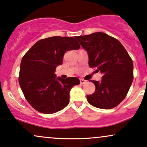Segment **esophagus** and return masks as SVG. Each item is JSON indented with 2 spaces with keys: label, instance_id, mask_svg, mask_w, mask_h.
I'll use <instances>...</instances> for the list:
<instances>
[{
  "label": "esophagus",
  "instance_id": "obj_1",
  "mask_svg": "<svg viewBox=\"0 0 147 147\" xmlns=\"http://www.w3.org/2000/svg\"><path fill=\"white\" fill-rule=\"evenodd\" d=\"M80 84H86V81L84 80H83V79H80Z\"/></svg>",
  "mask_w": 147,
  "mask_h": 147
}]
</instances>
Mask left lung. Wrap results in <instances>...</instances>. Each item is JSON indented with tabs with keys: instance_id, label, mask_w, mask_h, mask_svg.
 Segmentation results:
<instances>
[{
	"instance_id": "obj_1",
	"label": "left lung",
	"mask_w": 147,
	"mask_h": 147,
	"mask_svg": "<svg viewBox=\"0 0 147 147\" xmlns=\"http://www.w3.org/2000/svg\"><path fill=\"white\" fill-rule=\"evenodd\" d=\"M87 52L88 65L96 67L103 76L101 81L90 80L95 93L86 96L90 105L101 109H111L125 99L134 79V64L120 41L104 32L76 36Z\"/></svg>"
}]
</instances>
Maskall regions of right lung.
<instances>
[{
	"label": "right lung",
	"instance_id": "1",
	"mask_svg": "<svg viewBox=\"0 0 147 147\" xmlns=\"http://www.w3.org/2000/svg\"><path fill=\"white\" fill-rule=\"evenodd\" d=\"M80 48L74 37L54 36L38 41L23 57L19 84L25 98L38 112L53 114L69 104L70 90L80 80L57 77L55 70L63 63L65 52Z\"/></svg>",
	"mask_w": 147,
	"mask_h": 147
}]
</instances>
